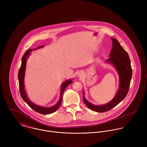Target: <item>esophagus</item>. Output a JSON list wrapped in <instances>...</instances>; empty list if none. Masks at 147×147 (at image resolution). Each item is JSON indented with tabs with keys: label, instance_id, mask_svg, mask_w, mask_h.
I'll use <instances>...</instances> for the list:
<instances>
[{
	"label": "esophagus",
	"instance_id": "34e87169",
	"mask_svg": "<svg viewBox=\"0 0 147 147\" xmlns=\"http://www.w3.org/2000/svg\"><path fill=\"white\" fill-rule=\"evenodd\" d=\"M83 74L82 73V72H79V74H78V76L79 77H82L83 76Z\"/></svg>",
	"mask_w": 147,
	"mask_h": 147
}]
</instances>
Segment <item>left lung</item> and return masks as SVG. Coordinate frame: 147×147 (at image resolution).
<instances>
[{
	"label": "left lung",
	"instance_id": "left-lung-1",
	"mask_svg": "<svg viewBox=\"0 0 147 147\" xmlns=\"http://www.w3.org/2000/svg\"><path fill=\"white\" fill-rule=\"evenodd\" d=\"M111 40L113 41L112 49L109 58L106 59V62L112 64L116 68L119 75V89L116 95L109 102L105 105L98 106L88 101L84 97L85 93L83 92V101L85 104L90 109L99 113L111 110L126 97L132 78V70L128 53L116 39L111 38Z\"/></svg>",
	"mask_w": 147,
	"mask_h": 147
}]
</instances>
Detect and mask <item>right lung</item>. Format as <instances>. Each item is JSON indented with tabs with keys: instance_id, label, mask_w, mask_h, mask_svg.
I'll use <instances>...</instances> for the list:
<instances>
[{
	"instance_id": "1",
	"label": "right lung",
	"mask_w": 147,
	"mask_h": 147,
	"mask_svg": "<svg viewBox=\"0 0 147 147\" xmlns=\"http://www.w3.org/2000/svg\"><path fill=\"white\" fill-rule=\"evenodd\" d=\"M43 47V46H38L37 48L40 49ZM37 49H34V50H36ZM32 51V49H29L27 51H26L25 53L24 54V55L22 57L21 60V65L18 74V79H19V89H20V93L21 95V98L22 100L29 105L33 110L36 111L37 113H39L42 114H49L51 113H53L55 112L56 110H57L61 104L62 101V97H63V93L66 87L72 83V81L71 80H66L65 82H64L62 84L61 87V94H60V98L57 102V104L54 106H53L50 107H42L41 106L36 105L32 102H31L29 98H28V96L26 95V92L25 91V87H24V76H25V68H26V60L27 58L29 57V56L30 54V52Z\"/></svg>"
}]
</instances>
